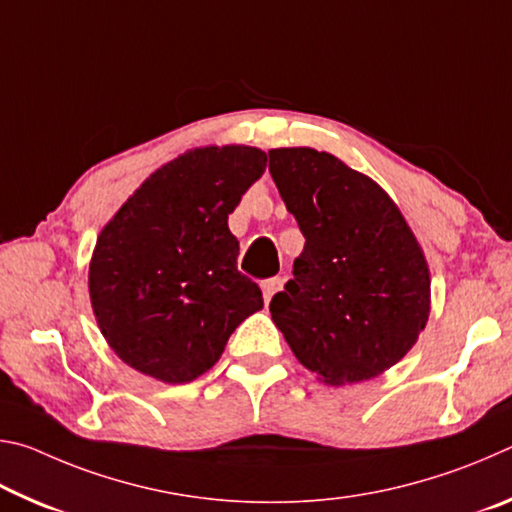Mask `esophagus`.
<instances>
[{
    "mask_svg": "<svg viewBox=\"0 0 512 512\" xmlns=\"http://www.w3.org/2000/svg\"><path fill=\"white\" fill-rule=\"evenodd\" d=\"M284 287V280L282 277H268V280L262 282V291H264V300L268 302L271 300L277 291Z\"/></svg>",
    "mask_w": 512,
    "mask_h": 512,
    "instance_id": "34e87169",
    "label": "esophagus"
}]
</instances>
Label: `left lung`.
Masks as SVG:
<instances>
[{"label": "left lung", "mask_w": 512, "mask_h": 512, "mask_svg": "<svg viewBox=\"0 0 512 512\" xmlns=\"http://www.w3.org/2000/svg\"><path fill=\"white\" fill-rule=\"evenodd\" d=\"M268 171L305 248L271 300L289 348L325 384L381 375L427 325L429 266L402 212L375 180L332 153L268 151Z\"/></svg>", "instance_id": "1"}]
</instances>
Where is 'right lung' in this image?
<instances>
[{"label":"right lung","mask_w":512,"mask_h":512,"mask_svg":"<svg viewBox=\"0 0 512 512\" xmlns=\"http://www.w3.org/2000/svg\"><path fill=\"white\" fill-rule=\"evenodd\" d=\"M264 169L266 153L253 146L194 149L151 173L101 230L90 300L121 361L187 384L264 307L257 284L237 271L239 241L228 228Z\"/></svg>","instance_id":"add662e5"}]
</instances>
